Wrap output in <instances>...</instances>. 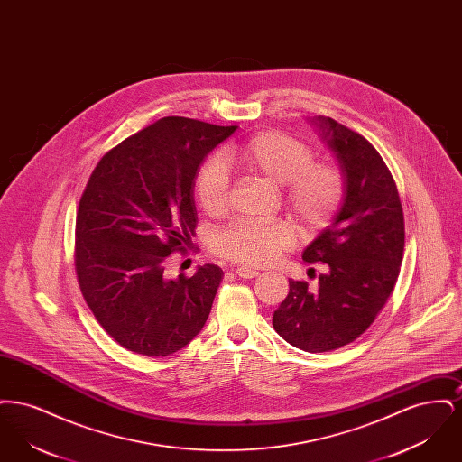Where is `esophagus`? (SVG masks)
<instances>
[{
    "label": "esophagus",
    "instance_id": "1",
    "mask_svg": "<svg viewBox=\"0 0 462 462\" xmlns=\"http://www.w3.org/2000/svg\"><path fill=\"white\" fill-rule=\"evenodd\" d=\"M236 275L241 277V279H254L260 275L258 270H253V268H245V266H239L236 268Z\"/></svg>",
    "mask_w": 462,
    "mask_h": 462
}]
</instances>
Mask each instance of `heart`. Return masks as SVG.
Instances as JSON below:
<instances>
[{"mask_svg": "<svg viewBox=\"0 0 462 462\" xmlns=\"http://www.w3.org/2000/svg\"><path fill=\"white\" fill-rule=\"evenodd\" d=\"M220 159L221 162L208 161L196 178L194 194L209 217H218L228 206V180L223 166L284 187L287 209L305 228L328 225L345 194L341 171L328 162H311L310 147L284 133H258L244 143L228 145ZM291 242L292 230L284 221L236 223L217 236L215 249L232 262L263 266L275 262Z\"/></svg>", "mask_w": 462, "mask_h": 462, "instance_id": "obj_1", "label": "heart"}]
</instances>
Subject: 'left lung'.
Here are the masks:
<instances>
[{
	"instance_id": "1",
	"label": "left lung",
	"mask_w": 462,
	"mask_h": 462,
	"mask_svg": "<svg viewBox=\"0 0 462 462\" xmlns=\"http://www.w3.org/2000/svg\"><path fill=\"white\" fill-rule=\"evenodd\" d=\"M345 180L341 206L303 251L322 263L319 284L289 281L273 328L292 346L329 352L356 339L388 301L403 258V211L383 157L358 133L319 116L311 119ZM315 273V272H313Z\"/></svg>"
}]
</instances>
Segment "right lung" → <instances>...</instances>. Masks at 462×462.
<instances>
[{
    "instance_id": "obj_1",
    "label": "right lung",
    "mask_w": 462,
    "mask_h": 462,
    "mask_svg": "<svg viewBox=\"0 0 462 462\" xmlns=\"http://www.w3.org/2000/svg\"><path fill=\"white\" fill-rule=\"evenodd\" d=\"M237 126L170 116L100 159L76 217V272L98 324L145 356L187 346L204 328L223 279L217 264L170 277L173 251L198 226L200 164Z\"/></svg>"
}]
</instances>
